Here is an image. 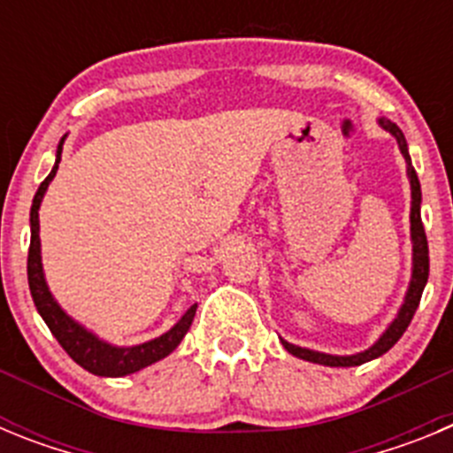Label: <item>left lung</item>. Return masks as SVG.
<instances>
[{
	"instance_id": "obj_1",
	"label": "left lung",
	"mask_w": 453,
	"mask_h": 453,
	"mask_svg": "<svg viewBox=\"0 0 453 453\" xmlns=\"http://www.w3.org/2000/svg\"><path fill=\"white\" fill-rule=\"evenodd\" d=\"M383 129L388 134L395 135L397 140L399 151L406 158V172L408 179H411V240H413V274H411V283H408V292L406 297H403L402 308H399L397 318L392 319L390 326L383 331V335L376 340L374 345L370 349L361 351V354H351V356H334V354H322V351H313L306 349V347H297L292 345V342H286L281 340L283 347L290 351L292 356H297V358H303V361L318 363V365H329V367H354V365H363V363L372 361V358H379V356L386 354L388 349L395 347L399 338L403 335V331L408 329V324L413 319L415 311L419 306V299H422L424 286H426V279H429V242H426V234H424V224H422V215H419V203H422V188H419V179L415 174V167L411 163V156H408V145L406 138H403L402 129H399L397 124L390 122V119L381 118L379 119Z\"/></svg>"
}]
</instances>
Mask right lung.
Masks as SVG:
<instances>
[{
  "mask_svg": "<svg viewBox=\"0 0 453 453\" xmlns=\"http://www.w3.org/2000/svg\"><path fill=\"white\" fill-rule=\"evenodd\" d=\"M63 142H65V135L58 142V150H56V163L51 167L50 177L40 183L38 192H35L34 203H31V245H29V261H27V274H29V290L31 297H34L35 308H38L40 318L45 319V324L50 326V331L54 334V338L58 340V345L70 354V358L74 363L83 367V370L92 372L97 376H127L134 374V372L142 370V367L151 365V363L161 361L165 356H170L172 351L177 349L179 342L183 340V335L190 329L195 313H197V303H192L188 308L183 318L179 319L174 326H172L167 334L158 335L154 340H147L142 345L134 347H115L111 342H104L102 338L88 331L86 326H81L79 322L70 318V315L63 311L58 303H56L54 295L50 292L45 281V272H42V258H40V202L45 197L47 186L51 183V179L56 177V170H58V163H61L63 154Z\"/></svg>",
  "mask_w": 453,
  "mask_h": 453,
  "instance_id": "add662e5",
  "label": "right lung"
}]
</instances>
